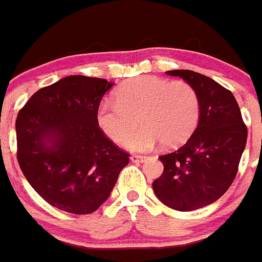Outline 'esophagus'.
Here are the masks:
<instances>
[{
  "label": "esophagus",
  "mask_w": 262,
  "mask_h": 262,
  "mask_svg": "<svg viewBox=\"0 0 262 262\" xmlns=\"http://www.w3.org/2000/svg\"><path fill=\"white\" fill-rule=\"evenodd\" d=\"M144 159H145V156H143V155H132L130 156V160L133 162V163H140V162H143Z\"/></svg>",
  "instance_id": "esophagus-1"
}]
</instances>
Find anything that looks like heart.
Returning <instances> with one entry per match:
<instances>
[{
  "mask_svg": "<svg viewBox=\"0 0 262 262\" xmlns=\"http://www.w3.org/2000/svg\"><path fill=\"white\" fill-rule=\"evenodd\" d=\"M115 95L117 102L100 103L98 125L108 139L122 144L141 123L126 141L132 151H148L159 141L166 148L179 147L199 123V95L185 81L141 76L125 81Z\"/></svg>",
  "mask_w": 262,
  "mask_h": 262,
  "instance_id": "heart-1",
  "label": "heart"
}]
</instances>
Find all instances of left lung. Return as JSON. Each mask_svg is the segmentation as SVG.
<instances>
[{"instance_id": "8db88e82", "label": "left lung", "mask_w": 262, "mask_h": 262, "mask_svg": "<svg viewBox=\"0 0 262 262\" xmlns=\"http://www.w3.org/2000/svg\"><path fill=\"white\" fill-rule=\"evenodd\" d=\"M194 88L199 125L177 151L159 156L164 170L152 182L156 197L175 211L187 212L215 203L231 186L244 154L248 127L231 91L193 71H170Z\"/></svg>"}]
</instances>
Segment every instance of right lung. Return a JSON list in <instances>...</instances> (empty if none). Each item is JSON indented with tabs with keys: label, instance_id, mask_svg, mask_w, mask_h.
<instances>
[{
	"label": "right lung",
	"instance_id": "add662e5",
	"mask_svg": "<svg viewBox=\"0 0 262 262\" xmlns=\"http://www.w3.org/2000/svg\"><path fill=\"white\" fill-rule=\"evenodd\" d=\"M114 84L68 76L36 91L16 119L17 162L45 201L88 215L110 195L129 154L98 125L99 104Z\"/></svg>",
	"mask_w": 262,
	"mask_h": 262
}]
</instances>
